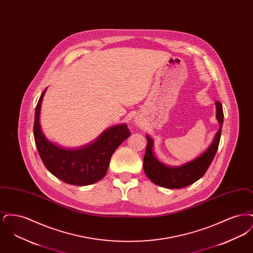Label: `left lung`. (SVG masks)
I'll return each instance as SVG.
<instances>
[{"mask_svg": "<svg viewBox=\"0 0 253 253\" xmlns=\"http://www.w3.org/2000/svg\"><path fill=\"white\" fill-rule=\"evenodd\" d=\"M216 119L220 128L217 131L212 143L204 153L190 162L178 167H169L160 162L156 157L153 147L154 140L146 135L148 144L143 158V168L146 175L155 184L167 189H181L200 179L211 164L220 142L221 131L224 121L222 104L216 101Z\"/></svg>", "mask_w": 253, "mask_h": 253, "instance_id": "1", "label": "left lung"}]
</instances>
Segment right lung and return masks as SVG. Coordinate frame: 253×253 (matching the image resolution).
Listing matches in <instances>:
<instances>
[{
  "mask_svg": "<svg viewBox=\"0 0 253 253\" xmlns=\"http://www.w3.org/2000/svg\"><path fill=\"white\" fill-rule=\"evenodd\" d=\"M45 91L38 101L34 121L35 143L44 166L57 178L75 186H87L102 179L116 149L131 134L127 125L110 127L83 148H61L49 141L41 128L40 113Z\"/></svg>",
  "mask_w": 253,
  "mask_h": 253,
  "instance_id": "right-lung-1",
  "label": "right lung"
}]
</instances>
